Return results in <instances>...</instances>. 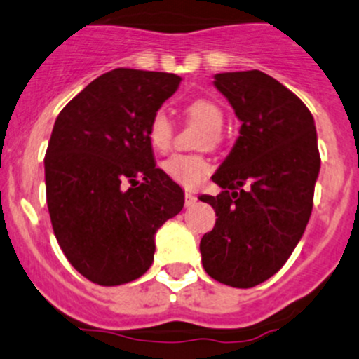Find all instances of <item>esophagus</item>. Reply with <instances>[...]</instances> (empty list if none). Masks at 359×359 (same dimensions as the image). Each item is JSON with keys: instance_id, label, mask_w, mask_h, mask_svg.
I'll return each instance as SVG.
<instances>
[{"instance_id": "34e87169", "label": "esophagus", "mask_w": 359, "mask_h": 359, "mask_svg": "<svg viewBox=\"0 0 359 359\" xmlns=\"http://www.w3.org/2000/svg\"><path fill=\"white\" fill-rule=\"evenodd\" d=\"M195 201H196V196L193 195L190 190L184 191V205H187V207H191V205L195 203Z\"/></svg>"}]
</instances>
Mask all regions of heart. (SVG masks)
<instances>
[{
  "label": "heart",
  "instance_id": "heart-1",
  "mask_svg": "<svg viewBox=\"0 0 359 359\" xmlns=\"http://www.w3.org/2000/svg\"><path fill=\"white\" fill-rule=\"evenodd\" d=\"M184 114L193 122L200 123L208 130L211 137H203L201 140L203 146H207L208 142H217L224 127V111L219 104L208 98H196L184 107ZM172 135H175V127L166 111L158 110L152 114L147 123V140L152 149L158 152H166L172 144ZM163 168L169 178L184 187H195L210 172L212 164L198 154H175L164 161Z\"/></svg>",
  "mask_w": 359,
  "mask_h": 359
}]
</instances>
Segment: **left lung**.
<instances>
[{
  "label": "left lung",
  "instance_id": "obj_1",
  "mask_svg": "<svg viewBox=\"0 0 359 359\" xmlns=\"http://www.w3.org/2000/svg\"><path fill=\"white\" fill-rule=\"evenodd\" d=\"M213 84L243 126L212 178L224 191L200 196L219 217L200 241L201 263L213 280L251 288L280 271L307 227L320 169L316 123L295 93L257 69L215 74Z\"/></svg>",
  "mask_w": 359,
  "mask_h": 359
}]
</instances>
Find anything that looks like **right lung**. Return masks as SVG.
<instances>
[{
  "instance_id": "add662e5",
  "label": "right lung",
  "mask_w": 359,
  "mask_h": 359,
  "mask_svg": "<svg viewBox=\"0 0 359 359\" xmlns=\"http://www.w3.org/2000/svg\"><path fill=\"white\" fill-rule=\"evenodd\" d=\"M181 78L118 67L62 108L46 152L52 229L67 261L102 287L134 281L154 261V233L184 205L156 168L147 123Z\"/></svg>"
}]
</instances>
